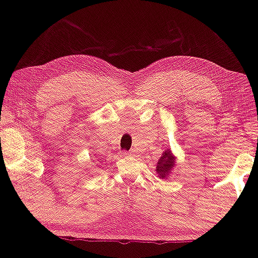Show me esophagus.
<instances>
[{
	"mask_svg": "<svg viewBox=\"0 0 258 258\" xmlns=\"http://www.w3.org/2000/svg\"><path fill=\"white\" fill-rule=\"evenodd\" d=\"M122 154H123V155H128V156H135V155H136V151H135V150H130V151H123Z\"/></svg>",
	"mask_w": 258,
	"mask_h": 258,
	"instance_id": "34e87169",
	"label": "esophagus"
}]
</instances>
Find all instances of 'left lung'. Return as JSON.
I'll use <instances>...</instances> for the list:
<instances>
[{"label":"left lung","instance_id":"obj_1","mask_svg":"<svg viewBox=\"0 0 258 258\" xmlns=\"http://www.w3.org/2000/svg\"><path fill=\"white\" fill-rule=\"evenodd\" d=\"M174 164H175V162H174L172 154H171V151H169V150L165 151L163 154V156L160 157L158 163H157V169H156L157 173L159 174L160 178L165 179L170 171L172 170Z\"/></svg>","mask_w":258,"mask_h":258}]
</instances>
